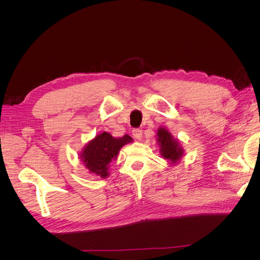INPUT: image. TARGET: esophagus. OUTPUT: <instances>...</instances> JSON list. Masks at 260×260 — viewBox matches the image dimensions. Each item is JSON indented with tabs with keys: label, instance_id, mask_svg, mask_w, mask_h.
<instances>
[{
	"label": "esophagus",
	"instance_id": "1",
	"mask_svg": "<svg viewBox=\"0 0 260 260\" xmlns=\"http://www.w3.org/2000/svg\"><path fill=\"white\" fill-rule=\"evenodd\" d=\"M133 136H134V138H135L136 140L140 141V140L142 139V131L139 129V128L133 129Z\"/></svg>",
	"mask_w": 260,
	"mask_h": 260
}]
</instances>
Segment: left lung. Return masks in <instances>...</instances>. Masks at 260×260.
<instances>
[{
	"label": "left lung",
	"instance_id": "8db88e82",
	"mask_svg": "<svg viewBox=\"0 0 260 260\" xmlns=\"http://www.w3.org/2000/svg\"><path fill=\"white\" fill-rule=\"evenodd\" d=\"M157 142L160 147L161 156L167 159L170 165L179 162L183 156L182 148L178 139H175L173 135L165 127H159L157 131Z\"/></svg>",
	"mask_w": 260,
	"mask_h": 260
}]
</instances>
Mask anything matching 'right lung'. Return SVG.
Masks as SVG:
<instances>
[{
	"label": "right lung",
	"mask_w": 260,
	"mask_h": 260,
	"mask_svg": "<svg viewBox=\"0 0 260 260\" xmlns=\"http://www.w3.org/2000/svg\"><path fill=\"white\" fill-rule=\"evenodd\" d=\"M132 141L133 139L128 135L115 138L109 133L103 132L84 146L80 154V159L90 173L106 178L109 175V163L117 159L122 146Z\"/></svg>",
	"instance_id": "add662e5"
}]
</instances>
